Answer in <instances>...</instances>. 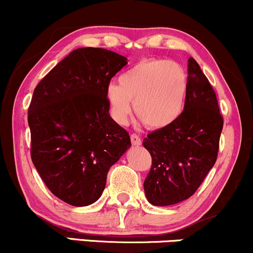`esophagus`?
Here are the masks:
<instances>
[{
  "label": "esophagus",
  "instance_id": "1",
  "mask_svg": "<svg viewBox=\"0 0 253 253\" xmlns=\"http://www.w3.org/2000/svg\"><path fill=\"white\" fill-rule=\"evenodd\" d=\"M130 138H131V143L134 144V146H140V144L142 143L141 138L138 137V135L131 134V135H130Z\"/></svg>",
  "mask_w": 253,
  "mask_h": 253
}]
</instances>
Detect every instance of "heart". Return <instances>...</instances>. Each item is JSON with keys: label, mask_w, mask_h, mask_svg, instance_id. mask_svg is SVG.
<instances>
[{"label": "heart", "mask_w": 253, "mask_h": 253, "mask_svg": "<svg viewBox=\"0 0 253 253\" xmlns=\"http://www.w3.org/2000/svg\"><path fill=\"white\" fill-rule=\"evenodd\" d=\"M119 84L106 87L113 119L124 124L134 109L148 127L161 129L174 123L184 111L188 96V74L169 59L146 58L126 70Z\"/></svg>", "instance_id": "heart-1"}]
</instances>
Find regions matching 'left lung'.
Segmentation results:
<instances>
[{"label": "left lung", "mask_w": 253, "mask_h": 253, "mask_svg": "<svg viewBox=\"0 0 253 253\" xmlns=\"http://www.w3.org/2000/svg\"><path fill=\"white\" fill-rule=\"evenodd\" d=\"M188 67L183 113L171 126L150 132L143 140L152 157L143 188L153 206H172L191 197L217 158L223 118L216 94L192 57Z\"/></svg>", "instance_id": "obj_1"}]
</instances>
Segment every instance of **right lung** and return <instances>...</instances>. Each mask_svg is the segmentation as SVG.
<instances>
[{
  "label": "right lung",
  "instance_id": "add662e5",
  "mask_svg": "<svg viewBox=\"0 0 253 253\" xmlns=\"http://www.w3.org/2000/svg\"><path fill=\"white\" fill-rule=\"evenodd\" d=\"M126 58L100 47L72 51L37 84L28 107L31 158L56 197L74 207L99 200L110 167L131 146L110 116L106 87Z\"/></svg>",
  "mask_w": 253,
  "mask_h": 253
}]
</instances>
